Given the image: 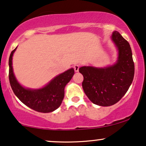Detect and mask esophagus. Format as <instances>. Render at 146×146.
I'll list each match as a JSON object with an SVG mask.
<instances>
[{
  "mask_svg": "<svg viewBox=\"0 0 146 146\" xmlns=\"http://www.w3.org/2000/svg\"><path fill=\"white\" fill-rule=\"evenodd\" d=\"M74 68V70L75 72H78V70H79V68H80V66L79 65H74V66H73Z\"/></svg>",
  "mask_w": 146,
  "mask_h": 146,
  "instance_id": "esophagus-1",
  "label": "esophagus"
}]
</instances>
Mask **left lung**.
<instances>
[{"label":"left lung","mask_w":146,"mask_h":146,"mask_svg":"<svg viewBox=\"0 0 146 146\" xmlns=\"http://www.w3.org/2000/svg\"><path fill=\"white\" fill-rule=\"evenodd\" d=\"M113 42L118 49V59L113 66L104 68L83 66L79 72L83 76L84 92L93 102L102 107L117 103L131 86L135 74V64L129 43L114 31Z\"/></svg>","instance_id":"obj_1"}]
</instances>
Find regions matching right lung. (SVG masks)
I'll return each mask as SVG.
<instances>
[{
  "label": "right lung",
  "mask_w": 146,
  "mask_h": 146,
  "mask_svg": "<svg viewBox=\"0 0 146 146\" xmlns=\"http://www.w3.org/2000/svg\"><path fill=\"white\" fill-rule=\"evenodd\" d=\"M17 47L12 50L9 59V79L15 95L22 103L37 112L50 113L58 109L64 98V89L74 74L73 68L56 76L43 88L26 89L20 85L14 76L12 67V56Z\"/></svg>",
  "instance_id": "1"
}]
</instances>
